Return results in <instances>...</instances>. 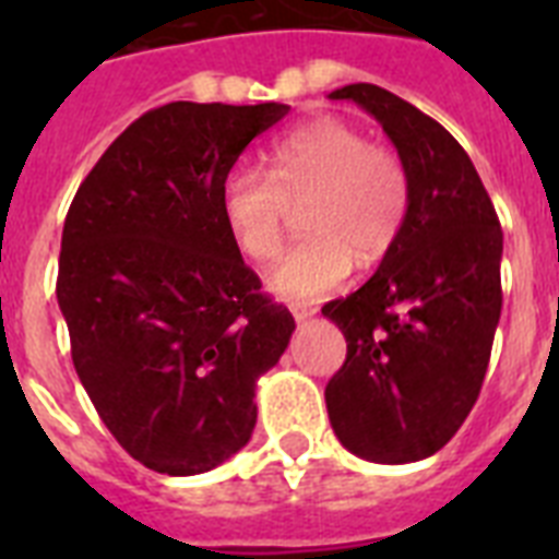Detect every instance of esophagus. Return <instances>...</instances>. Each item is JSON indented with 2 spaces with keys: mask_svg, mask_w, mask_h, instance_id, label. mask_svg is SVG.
Segmentation results:
<instances>
[{
  "mask_svg": "<svg viewBox=\"0 0 559 559\" xmlns=\"http://www.w3.org/2000/svg\"><path fill=\"white\" fill-rule=\"evenodd\" d=\"M289 313L296 316V322H305V319H310L316 310L310 305H298V301H296V305H289Z\"/></svg>",
  "mask_w": 559,
  "mask_h": 559,
  "instance_id": "obj_1",
  "label": "esophagus"
}]
</instances>
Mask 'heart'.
Here are the masks:
<instances>
[{
  "mask_svg": "<svg viewBox=\"0 0 559 559\" xmlns=\"http://www.w3.org/2000/svg\"><path fill=\"white\" fill-rule=\"evenodd\" d=\"M270 170L237 165L219 188V211L237 249L266 261L284 240L289 205H301L305 240L270 270L281 298H319L359 266L380 263L408 214V170L397 153L371 144L340 118L296 127L272 144Z\"/></svg>",
  "mask_w": 559,
  "mask_h": 559,
  "instance_id": "1",
  "label": "heart"
}]
</instances>
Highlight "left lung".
Returning a JSON list of instances; mask_svg holds the SVG:
<instances>
[{"label": "left lung", "instance_id": "1", "mask_svg": "<svg viewBox=\"0 0 559 559\" xmlns=\"http://www.w3.org/2000/svg\"><path fill=\"white\" fill-rule=\"evenodd\" d=\"M371 112L408 170V214L380 270L322 307L348 342L324 400L345 450L429 459L485 382L502 313V226L473 162L435 118L373 83L331 92Z\"/></svg>", "mask_w": 559, "mask_h": 559}]
</instances>
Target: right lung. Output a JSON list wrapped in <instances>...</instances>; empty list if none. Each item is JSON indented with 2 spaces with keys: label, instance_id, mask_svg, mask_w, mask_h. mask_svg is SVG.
I'll return each mask as SVG.
<instances>
[{
  "label": "right lung",
  "instance_id": "right-lung-1",
  "mask_svg": "<svg viewBox=\"0 0 559 559\" xmlns=\"http://www.w3.org/2000/svg\"><path fill=\"white\" fill-rule=\"evenodd\" d=\"M287 112L151 109L109 144L66 214L57 305L74 371L112 438L165 476L209 473L249 443L254 382L296 331L219 211L237 156Z\"/></svg>",
  "mask_w": 559,
  "mask_h": 559
}]
</instances>
